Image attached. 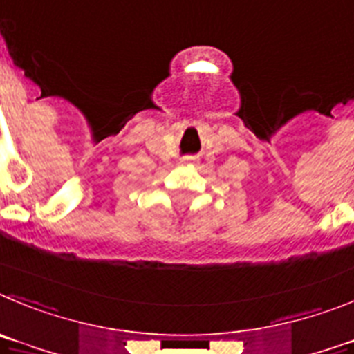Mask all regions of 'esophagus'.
<instances>
[{"mask_svg":"<svg viewBox=\"0 0 354 354\" xmlns=\"http://www.w3.org/2000/svg\"><path fill=\"white\" fill-rule=\"evenodd\" d=\"M183 162H185V164H189V162H192V158H190V157H185Z\"/></svg>","mask_w":354,"mask_h":354,"instance_id":"34e87169","label":"esophagus"}]
</instances>
